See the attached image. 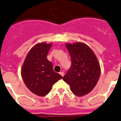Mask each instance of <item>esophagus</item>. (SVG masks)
<instances>
[{
  "label": "esophagus",
  "instance_id": "esophagus-1",
  "mask_svg": "<svg viewBox=\"0 0 121 121\" xmlns=\"http://www.w3.org/2000/svg\"><path fill=\"white\" fill-rule=\"evenodd\" d=\"M59 74H60V75H61L62 77L64 76V72H60Z\"/></svg>",
  "mask_w": 121,
  "mask_h": 121
}]
</instances>
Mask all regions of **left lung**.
I'll use <instances>...</instances> for the list:
<instances>
[{"label":"left lung","mask_w":121,"mask_h":121,"mask_svg":"<svg viewBox=\"0 0 121 121\" xmlns=\"http://www.w3.org/2000/svg\"><path fill=\"white\" fill-rule=\"evenodd\" d=\"M71 66L63 77L70 90L78 96H82L91 91L100 75V64L89 46L82 42L67 43Z\"/></svg>","instance_id":"obj_1"}]
</instances>
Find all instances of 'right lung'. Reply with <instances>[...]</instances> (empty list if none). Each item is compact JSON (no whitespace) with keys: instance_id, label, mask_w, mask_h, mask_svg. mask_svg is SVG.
Segmentation results:
<instances>
[{"instance_id":"1","label":"right lung","mask_w":121,"mask_h":121,"mask_svg":"<svg viewBox=\"0 0 121 121\" xmlns=\"http://www.w3.org/2000/svg\"><path fill=\"white\" fill-rule=\"evenodd\" d=\"M52 43L42 42L35 45L29 51L24 60L21 76L30 90L39 96L48 95L52 86L62 76L53 70V64L47 54Z\"/></svg>"}]
</instances>
